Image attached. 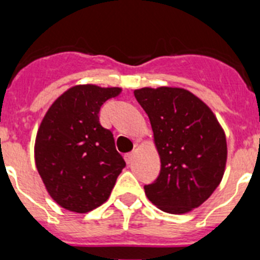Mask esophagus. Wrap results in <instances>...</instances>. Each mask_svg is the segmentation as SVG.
<instances>
[{
	"label": "esophagus",
	"mask_w": 260,
	"mask_h": 260,
	"mask_svg": "<svg viewBox=\"0 0 260 260\" xmlns=\"http://www.w3.org/2000/svg\"><path fill=\"white\" fill-rule=\"evenodd\" d=\"M134 155H135L134 152L126 153V155H125V160H126V162H127V164H132L133 158H134Z\"/></svg>",
	"instance_id": "esophagus-1"
}]
</instances>
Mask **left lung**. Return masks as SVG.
<instances>
[{"label": "left lung", "mask_w": 260, "mask_h": 260, "mask_svg": "<svg viewBox=\"0 0 260 260\" xmlns=\"http://www.w3.org/2000/svg\"><path fill=\"white\" fill-rule=\"evenodd\" d=\"M150 118L161 171L144 186L161 211L181 215L199 207L220 185L226 164V138L212 110L187 89H135Z\"/></svg>", "instance_id": "left-lung-1"}]
</instances>
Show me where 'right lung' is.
<instances>
[{"instance_id": "obj_1", "label": "right lung", "mask_w": 260, "mask_h": 260, "mask_svg": "<svg viewBox=\"0 0 260 260\" xmlns=\"http://www.w3.org/2000/svg\"><path fill=\"white\" fill-rule=\"evenodd\" d=\"M119 87L79 84L50 105L35 142V162L45 189L65 210L86 213L109 198L126 162L99 112Z\"/></svg>"}]
</instances>
